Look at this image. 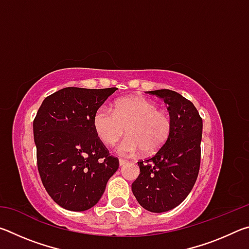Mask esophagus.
I'll return each instance as SVG.
<instances>
[{"label":"esophagus","instance_id":"obj_1","mask_svg":"<svg viewBox=\"0 0 249 249\" xmlns=\"http://www.w3.org/2000/svg\"><path fill=\"white\" fill-rule=\"evenodd\" d=\"M119 161H120V166H125V165H127V160H125V159H120Z\"/></svg>","mask_w":249,"mask_h":249}]
</instances>
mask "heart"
Wrapping results in <instances>:
<instances>
[{
	"label": "heart",
	"instance_id": "obj_1",
	"mask_svg": "<svg viewBox=\"0 0 249 249\" xmlns=\"http://www.w3.org/2000/svg\"><path fill=\"white\" fill-rule=\"evenodd\" d=\"M93 128L103 144L114 145L121 155H135L142 151L155 155L166 144L171 132V119L167 112L158 108L157 103L142 96H128L114 103L113 111L102 107L93 115Z\"/></svg>",
	"mask_w": 249,
	"mask_h": 249
}]
</instances>
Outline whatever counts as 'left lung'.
I'll use <instances>...</instances> for the list:
<instances>
[{
	"label": "left lung",
	"instance_id": "1",
	"mask_svg": "<svg viewBox=\"0 0 249 249\" xmlns=\"http://www.w3.org/2000/svg\"><path fill=\"white\" fill-rule=\"evenodd\" d=\"M168 105L170 136L153 157L140 160L141 172L132 191L142 208L167 212L182 202L195 185L200 170L202 119L191 101L175 91H149Z\"/></svg>",
	"mask_w": 249,
	"mask_h": 249
}]
</instances>
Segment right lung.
Masks as SVG:
<instances>
[{"label": "right lung", "mask_w": 249, "mask_h": 249, "mask_svg": "<svg viewBox=\"0 0 249 249\" xmlns=\"http://www.w3.org/2000/svg\"><path fill=\"white\" fill-rule=\"evenodd\" d=\"M117 88H65L47 96L34 120L37 168L46 191L61 208L86 211L98 203L119 159L93 128V115Z\"/></svg>", "instance_id": "obj_1"}]
</instances>
